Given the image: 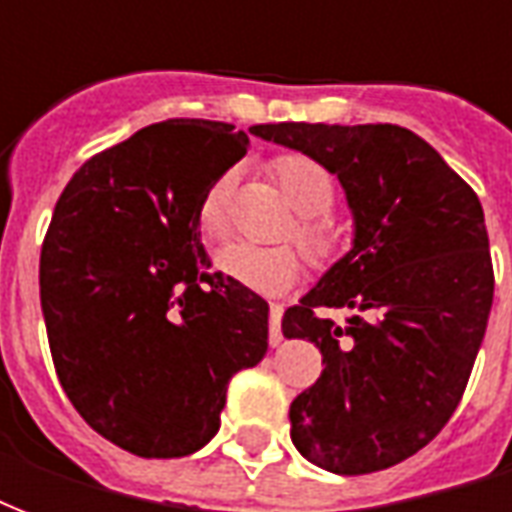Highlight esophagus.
<instances>
[{"instance_id": "34e87169", "label": "esophagus", "mask_w": 512, "mask_h": 512, "mask_svg": "<svg viewBox=\"0 0 512 512\" xmlns=\"http://www.w3.org/2000/svg\"><path fill=\"white\" fill-rule=\"evenodd\" d=\"M268 343H282V307L279 304H271V310H268Z\"/></svg>"}]
</instances>
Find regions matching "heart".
<instances>
[{
	"label": "heart",
	"instance_id": "b5f03b06",
	"mask_svg": "<svg viewBox=\"0 0 512 512\" xmlns=\"http://www.w3.org/2000/svg\"><path fill=\"white\" fill-rule=\"evenodd\" d=\"M271 175L277 180L282 197L299 213L290 238L304 249L312 263H329L340 255V230L326 216L337 202V183L332 172L318 158L307 153H285L271 161ZM233 172H224L202 194L197 208V224L205 238L224 241L230 235L227 205L233 194ZM224 274L257 293H279L301 277V257L293 249H255V246H227L216 257Z\"/></svg>",
	"mask_w": 512,
	"mask_h": 512
}]
</instances>
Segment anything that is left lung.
Wrapping results in <instances>:
<instances>
[{"label": "left lung", "instance_id": "left-lung-1", "mask_svg": "<svg viewBox=\"0 0 512 512\" xmlns=\"http://www.w3.org/2000/svg\"><path fill=\"white\" fill-rule=\"evenodd\" d=\"M252 134L318 158L343 183L354 249L285 312L321 348L290 403L296 450L334 474L389 469L439 436L472 376L494 301L483 205L414 131L389 123H266ZM356 309L345 327L317 310Z\"/></svg>", "mask_w": 512, "mask_h": 512}]
</instances>
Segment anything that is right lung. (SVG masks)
<instances>
[{"instance_id":"obj_1","label":"right lung","mask_w":512,"mask_h":512,"mask_svg":"<svg viewBox=\"0 0 512 512\" xmlns=\"http://www.w3.org/2000/svg\"><path fill=\"white\" fill-rule=\"evenodd\" d=\"M246 147L230 123H153L76 169L43 238L57 378L95 433L139 458L205 447L230 378L266 356V299L211 271L197 224Z\"/></svg>"}]
</instances>
